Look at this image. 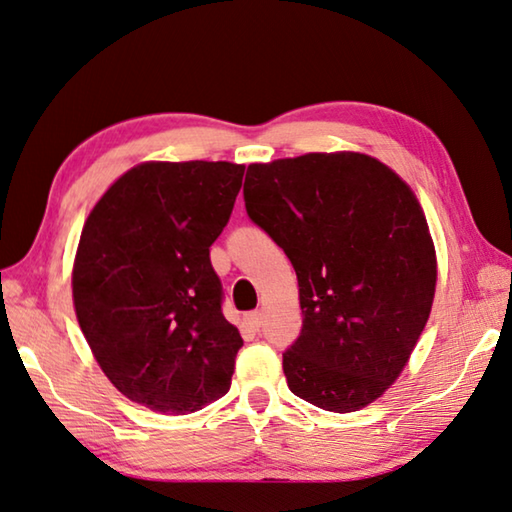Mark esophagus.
I'll use <instances>...</instances> for the list:
<instances>
[{"label":"esophagus","instance_id":"esophagus-1","mask_svg":"<svg viewBox=\"0 0 512 512\" xmlns=\"http://www.w3.org/2000/svg\"><path fill=\"white\" fill-rule=\"evenodd\" d=\"M245 324L249 326V329L258 331V329H261V324H263V313H261V311L247 313V315H245Z\"/></svg>","mask_w":512,"mask_h":512}]
</instances>
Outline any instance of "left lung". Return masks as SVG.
Masks as SVG:
<instances>
[{
    "instance_id": "8db88e82",
    "label": "left lung",
    "mask_w": 512,
    "mask_h": 512,
    "mask_svg": "<svg viewBox=\"0 0 512 512\" xmlns=\"http://www.w3.org/2000/svg\"><path fill=\"white\" fill-rule=\"evenodd\" d=\"M242 192L297 272L304 322L283 354L292 395L331 413L370 406L404 372L435 297L438 258L415 192L360 152L251 163Z\"/></svg>"
}]
</instances>
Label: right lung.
Masks as SVG:
<instances>
[{"mask_svg":"<svg viewBox=\"0 0 512 512\" xmlns=\"http://www.w3.org/2000/svg\"><path fill=\"white\" fill-rule=\"evenodd\" d=\"M245 165L147 161L115 179L83 224L74 313L124 397L186 415L231 388L242 347L222 315L211 245L229 222Z\"/></svg>","mask_w":512,"mask_h":512,"instance_id":"obj_1","label":"right lung"}]
</instances>
